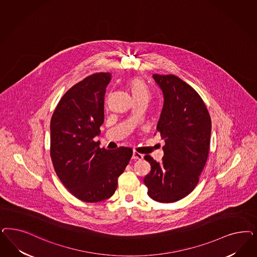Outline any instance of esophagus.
<instances>
[{
  "label": "esophagus",
  "mask_w": 257,
  "mask_h": 257,
  "mask_svg": "<svg viewBox=\"0 0 257 257\" xmlns=\"http://www.w3.org/2000/svg\"><path fill=\"white\" fill-rule=\"evenodd\" d=\"M143 158H144L143 154L137 152V151H133V159H134V160H142Z\"/></svg>",
  "instance_id": "esophagus-1"
}]
</instances>
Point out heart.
<instances>
[{
	"instance_id": "obj_1",
	"label": "heart",
	"mask_w": 257,
	"mask_h": 257,
	"mask_svg": "<svg viewBox=\"0 0 257 257\" xmlns=\"http://www.w3.org/2000/svg\"><path fill=\"white\" fill-rule=\"evenodd\" d=\"M126 86L133 95V99L147 98L149 99V90L145 81L140 77H133L127 80Z\"/></svg>"
}]
</instances>
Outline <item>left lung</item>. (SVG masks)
<instances>
[{
  "label": "left lung",
  "mask_w": 257,
  "mask_h": 257,
  "mask_svg": "<svg viewBox=\"0 0 257 257\" xmlns=\"http://www.w3.org/2000/svg\"><path fill=\"white\" fill-rule=\"evenodd\" d=\"M163 91L164 107L157 132L165 140L160 163L149 155L151 166L144 179L148 195L158 202H175L189 195L207 162L211 117L207 108L190 85L174 75H153Z\"/></svg>",
  "instance_id": "left-lung-1"
}]
</instances>
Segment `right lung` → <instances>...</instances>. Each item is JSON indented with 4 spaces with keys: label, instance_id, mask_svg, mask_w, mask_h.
Returning a JSON list of instances; mask_svg holds the SVG:
<instances>
[{
    "label": "right lung",
    "instance_id": "obj_1",
    "mask_svg": "<svg viewBox=\"0 0 257 257\" xmlns=\"http://www.w3.org/2000/svg\"><path fill=\"white\" fill-rule=\"evenodd\" d=\"M109 73H96L74 85L59 100L50 124V154L60 182L75 198L98 202L110 198L133 149H100L93 138L104 122Z\"/></svg>",
    "mask_w": 257,
    "mask_h": 257
}]
</instances>
